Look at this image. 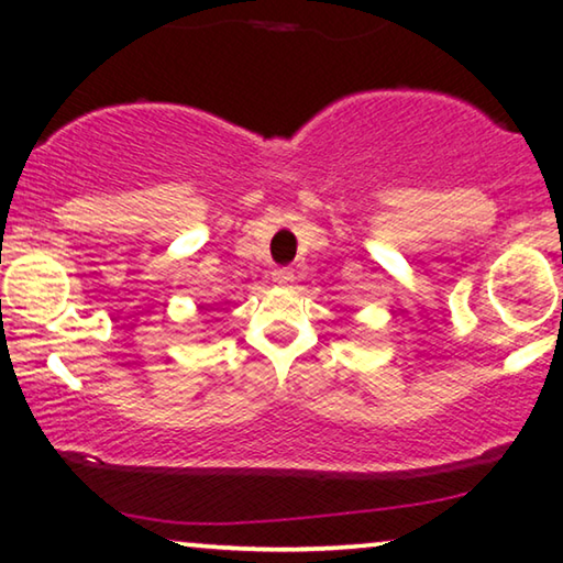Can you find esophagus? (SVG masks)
I'll return each instance as SVG.
<instances>
[{"label": "esophagus", "instance_id": "34e87169", "mask_svg": "<svg viewBox=\"0 0 563 563\" xmlns=\"http://www.w3.org/2000/svg\"><path fill=\"white\" fill-rule=\"evenodd\" d=\"M273 283L280 285V288H285V285L292 283V271L290 267H278V271H273Z\"/></svg>", "mask_w": 563, "mask_h": 563}]
</instances>
